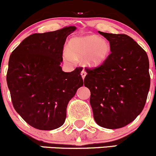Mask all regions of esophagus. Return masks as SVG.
<instances>
[{"mask_svg": "<svg viewBox=\"0 0 156 156\" xmlns=\"http://www.w3.org/2000/svg\"><path fill=\"white\" fill-rule=\"evenodd\" d=\"M81 76H82V78H83V80H84L85 77V76H86V72H85V71H82L81 72Z\"/></svg>", "mask_w": 156, "mask_h": 156, "instance_id": "34e87169", "label": "esophagus"}]
</instances>
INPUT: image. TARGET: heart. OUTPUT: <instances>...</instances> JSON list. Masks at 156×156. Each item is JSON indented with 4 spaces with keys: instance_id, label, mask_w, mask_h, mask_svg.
<instances>
[{
    "instance_id": "obj_1",
    "label": "heart",
    "mask_w": 156,
    "mask_h": 156,
    "mask_svg": "<svg viewBox=\"0 0 156 156\" xmlns=\"http://www.w3.org/2000/svg\"><path fill=\"white\" fill-rule=\"evenodd\" d=\"M110 52L111 47L106 40L90 35L72 38L70 49L65 48L63 51V58L68 62L84 58L83 62L85 66L94 68L104 62Z\"/></svg>"
}]
</instances>
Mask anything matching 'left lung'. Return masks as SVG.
Returning a JSON list of instances; mask_svg holds the SVG:
<instances>
[{"label": "left lung", "mask_w": 156, "mask_h": 156, "mask_svg": "<svg viewBox=\"0 0 156 156\" xmlns=\"http://www.w3.org/2000/svg\"><path fill=\"white\" fill-rule=\"evenodd\" d=\"M98 33L109 41L112 53L100 66L86 68L84 85L91 91L96 123L103 128H122L133 121L145 105L150 86L149 58L127 35Z\"/></svg>", "instance_id": "1"}]
</instances>
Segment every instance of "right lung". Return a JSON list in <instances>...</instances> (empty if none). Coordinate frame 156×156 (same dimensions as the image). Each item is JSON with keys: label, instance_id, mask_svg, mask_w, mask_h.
<instances>
[{"label": "right lung", "instance_id": "right-lung-1", "mask_svg": "<svg viewBox=\"0 0 156 156\" xmlns=\"http://www.w3.org/2000/svg\"><path fill=\"white\" fill-rule=\"evenodd\" d=\"M75 27L34 33L12 52L6 82L16 111L31 126L53 130L64 124L68 102L83 86L81 68L64 72L63 48Z\"/></svg>", "mask_w": 156, "mask_h": 156}]
</instances>
